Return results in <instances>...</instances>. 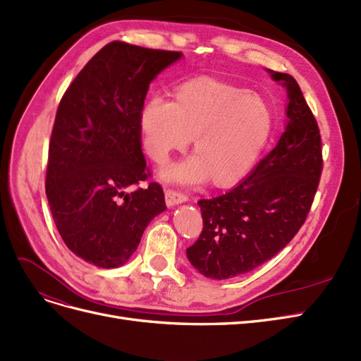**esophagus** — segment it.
<instances>
[{
  "label": "esophagus",
  "mask_w": 361,
  "mask_h": 361,
  "mask_svg": "<svg viewBox=\"0 0 361 361\" xmlns=\"http://www.w3.org/2000/svg\"><path fill=\"white\" fill-rule=\"evenodd\" d=\"M165 200H166L168 207H173V205L188 201V196H185L184 193L168 189V190H165Z\"/></svg>",
  "instance_id": "obj_1"
}]
</instances>
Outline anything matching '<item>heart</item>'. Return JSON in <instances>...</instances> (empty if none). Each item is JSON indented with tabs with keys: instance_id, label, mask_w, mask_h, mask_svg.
<instances>
[{
	"instance_id": "obj_1",
	"label": "heart",
	"mask_w": 361,
	"mask_h": 361,
	"mask_svg": "<svg viewBox=\"0 0 361 361\" xmlns=\"http://www.w3.org/2000/svg\"><path fill=\"white\" fill-rule=\"evenodd\" d=\"M271 127V109L261 96L213 76L180 84L176 102L151 97L139 115L144 148L156 164L193 137L195 156L161 171V178L177 184L238 183L258 160Z\"/></svg>"
}]
</instances>
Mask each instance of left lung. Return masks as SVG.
Wrapping results in <instances>:
<instances>
[{"label":"left lung","mask_w":361,"mask_h":361,"mask_svg":"<svg viewBox=\"0 0 361 361\" xmlns=\"http://www.w3.org/2000/svg\"><path fill=\"white\" fill-rule=\"evenodd\" d=\"M269 72L288 92L285 132L244 181L197 201L204 228L185 253L197 271L216 281L249 273L281 252L303 226L319 184L318 123L297 80Z\"/></svg>","instance_id":"8db88e82"}]
</instances>
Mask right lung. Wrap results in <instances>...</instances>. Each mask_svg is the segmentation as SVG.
Returning <instances> with one entry per match:
<instances>
[{
    "instance_id": "obj_1",
    "label": "right lung",
    "mask_w": 361,
    "mask_h": 361,
    "mask_svg": "<svg viewBox=\"0 0 361 361\" xmlns=\"http://www.w3.org/2000/svg\"><path fill=\"white\" fill-rule=\"evenodd\" d=\"M181 56L111 42L58 104L46 196L66 246L100 269L129 261L147 225L166 210L160 184L127 189L149 177L139 129L149 82Z\"/></svg>"
}]
</instances>
